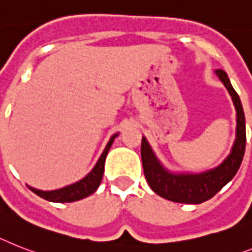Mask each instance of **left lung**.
I'll return each mask as SVG.
<instances>
[{
    "instance_id": "1",
    "label": "left lung",
    "mask_w": 252,
    "mask_h": 252,
    "mask_svg": "<svg viewBox=\"0 0 252 252\" xmlns=\"http://www.w3.org/2000/svg\"><path fill=\"white\" fill-rule=\"evenodd\" d=\"M216 73L232 95L237 110V138L232 153L221 164L199 175H173L161 167L146 140L142 138L141 142V158L147 184L158 195L176 203L198 204L214 197L234 177L245 155L246 126L242 103L229 81L228 75L222 69H216Z\"/></svg>"
}]
</instances>
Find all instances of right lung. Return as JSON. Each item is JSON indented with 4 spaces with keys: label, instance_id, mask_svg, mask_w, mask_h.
Wrapping results in <instances>:
<instances>
[{
    "label": "right lung",
    "instance_id": "1",
    "mask_svg": "<svg viewBox=\"0 0 252 252\" xmlns=\"http://www.w3.org/2000/svg\"><path fill=\"white\" fill-rule=\"evenodd\" d=\"M118 136V134H114L111 137V140L108 141L107 146H106L105 151L102 153L101 158L98 159L97 164L92 169V172L89 175H87L83 180H80L79 183L72 184V185L66 186V188H62V189L58 190H52V191H42V190H37L31 188L30 189L33 191L34 194H37L38 197L44 198L46 200H50V202H57V203H64V202H75V200H80L83 198L88 197L93 194L97 188L99 186L102 181V177H103V171H105V160L106 157H107V153L111 147L112 142H114V138Z\"/></svg>",
    "mask_w": 252,
    "mask_h": 252
}]
</instances>
